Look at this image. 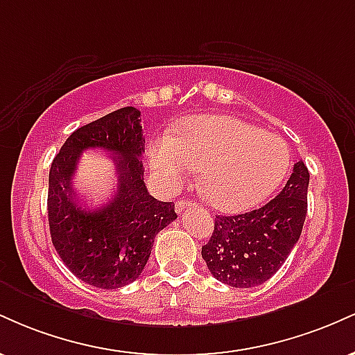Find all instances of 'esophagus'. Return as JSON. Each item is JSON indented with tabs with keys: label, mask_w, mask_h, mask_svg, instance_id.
Instances as JSON below:
<instances>
[{
	"label": "esophagus",
	"mask_w": 355,
	"mask_h": 355,
	"mask_svg": "<svg viewBox=\"0 0 355 355\" xmlns=\"http://www.w3.org/2000/svg\"><path fill=\"white\" fill-rule=\"evenodd\" d=\"M175 209H177V214H183V211L189 209V202H187L185 198H182V200L177 202V205H175Z\"/></svg>",
	"instance_id": "obj_1"
}]
</instances>
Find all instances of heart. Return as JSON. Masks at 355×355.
Here are the masks:
<instances>
[{"instance_id":"obj_1","label":"heart","mask_w":355,"mask_h":355,"mask_svg":"<svg viewBox=\"0 0 355 355\" xmlns=\"http://www.w3.org/2000/svg\"><path fill=\"white\" fill-rule=\"evenodd\" d=\"M150 165L166 187H177L191 170L215 209H250L274 191L291 168V153L279 137L232 116H197L180 133L150 146Z\"/></svg>"}]
</instances>
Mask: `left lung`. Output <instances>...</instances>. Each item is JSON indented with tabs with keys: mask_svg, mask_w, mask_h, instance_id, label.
Segmentation results:
<instances>
[{
	"mask_svg": "<svg viewBox=\"0 0 355 355\" xmlns=\"http://www.w3.org/2000/svg\"><path fill=\"white\" fill-rule=\"evenodd\" d=\"M307 189L309 170L300 160L282 191L263 207L232 217L217 215L211 237L202 247L210 274L237 288L270 279L302 234Z\"/></svg>",
	"mask_w": 355,
	"mask_h": 355,
	"instance_id": "obj_1",
	"label": "left lung"
}]
</instances>
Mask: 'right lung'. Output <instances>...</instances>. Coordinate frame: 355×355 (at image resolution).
<instances>
[{"label": "right lung", "mask_w": 355, "mask_h": 355, "mask_svg": "<svg viewBox=\"0 0 355 355\" xmlns=\"http://www.w3.org/2000/svg\"><path fill=\"white\" fill-rule=\"evenodd\" d=\"M140 110L125 107L75 130L50 168L48 222L51 242L64 266L93 287L120 288L141 275L155 237L177 218L173 202H160L146 190L141 153L145 138ZM107 149L119 173L116 197L87 211L76 200L72 175L79 155Z\"/></svg>", "instance_id": "add662e5"}]
</instances>
